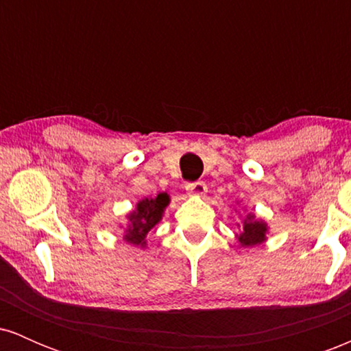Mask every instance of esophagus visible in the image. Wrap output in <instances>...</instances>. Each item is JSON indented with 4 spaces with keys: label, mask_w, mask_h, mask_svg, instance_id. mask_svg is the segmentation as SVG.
Wrapping results in <instances>:
<instances>
[{
    "label": "esophagus",
    "mask_w": 351,
    "mask_h": 351,
    "mask_svg": "<svg viewBox=\"0 0 351 351\" xmlns=\"http://www.w3.org/2000/svg\"><path fill=\"white\" fill-rule=\"evenodd\" d=\"M206 184L204 181H195V183L186 184V193L191 196H203L206 193Z\"/></svg>",
    "instance_id": "obj_1"
}]
</instances>
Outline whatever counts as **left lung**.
<instances>
[{"instance_id": "left-lung-1", "label": "left lung", "mask_w": 351, "mask_h": 351, "mask_svg": "<svg viewBox=\"0 0 351 351\" xmlns=\"http://www.w3.org/2000/svg\"><path fill=\"white\" fill-rule=\"evenodd\" d=\"M236 226L239 228L236 239L243 247H254V245L263 244L267 239V223L264 219H259L254 213H247V215L243 216L241 223H237Z\"/></svg>"}]
</instances>
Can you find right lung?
Here are the masks:
<instances>
[{"mask_svg":"<svg viewBox=\"0 0 351 351\" xmlns=\"http://www.w3.org/2000/svg\"><path fill=\"white\" fill-rule=\"evenodd\" d=\"M168 204H170L168 193H158L155 198L140 199L134 211L127 215V226L123 229L125 243L136 247H147V234L162 221Z\"/></svg>","mask_w":351,"mask_h":351,"instance_id":"add662e5","label":"right lung"}]
</instances>
